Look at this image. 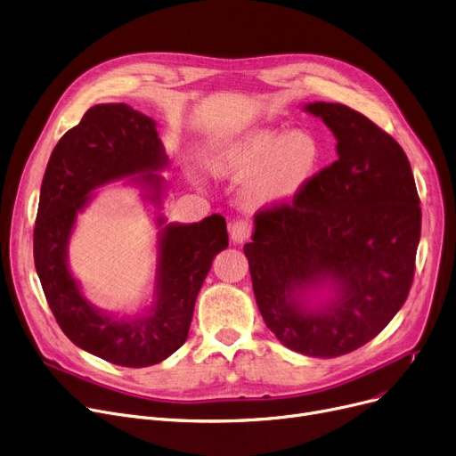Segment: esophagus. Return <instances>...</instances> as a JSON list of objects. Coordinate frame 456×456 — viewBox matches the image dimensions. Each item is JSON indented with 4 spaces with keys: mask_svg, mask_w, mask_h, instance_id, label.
I'll use <instances>...</instances> for the list:
<instances>
[{
    "mask_svg": "<svg viewBox=\"0 0 456 456\" xmlns=\"http://www.w3.org/2000/svg\"><path fill=\"white\" fill-rule=\"evenodd\" d=\"M250 235V226L247 221H235L232 226H230V239L233 240V243L240 245L245 243V240L248 239Z\"/></svg>",
    "mask_w": 456,
    "mask_h": 456,
    "instance_id": "esophagus-1",
    "label": "esophagus"
}]
</instances>
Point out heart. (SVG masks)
Listing matches in <instances>:
<instances>
[{
	"label": "heart",
	"mask_w": 456,
	"mask_h": 456,
	"mask_svg": "<svg viewBox=\"0 0 456 456\" xmlns=\"http://www.w3.org/2000/svg\"><path fill=\"white\" fill-rule=\"evenodd\" d=\"M324 149L313 132L257 126L221 142L209 156L213 175L245 180L250 211L285 208L297 200L322 166Z\"/></svg>",
	"instance_id": "1"
}]
</instances>
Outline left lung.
I'll return each mask as SVG.
<instances>
[{"label":"left lung","instance_id":"8db88e82","mask_svg":"<svg viewBox=\"0 0 456 456\" xmlns=\"http://www.w3.org/2000/svg\"><path fill=\"white\" fill-rule=\"evenodd\" d=\"M302 110L333 132L337 162L290 206L259 211L243 250L266 328L292 352L331 359L405 304L421 209L409 158L387 132L338 102Z\"/></svg>","mask_w":456,"mask_h":456}]
</instances>
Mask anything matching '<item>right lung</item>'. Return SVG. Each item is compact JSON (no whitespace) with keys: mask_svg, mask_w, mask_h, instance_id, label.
<instances>
[{"mask_svg":"<svg viewBox=\"0 0 456 456\" xmlns=\"http://www.w3.org/2000/svg\"><path fill=\"white\" fill-rule=\"evenodd\" d=\"M169 158L156 121L125 102L95 104L69 128L47 162L35 226V266L64 335L112 364L145 368L166 361L190 333L199 290L228 247L226 221L167 223L162 213ZM128 177L155 213L157 266L151 298L136 314L106 312L86 298L69 269L76 217L106 183Z\"/></svg>","mask_w":456,"mask_h":456,"instance_id":"right-lung-1","label":"right lung"}]
</instances>
